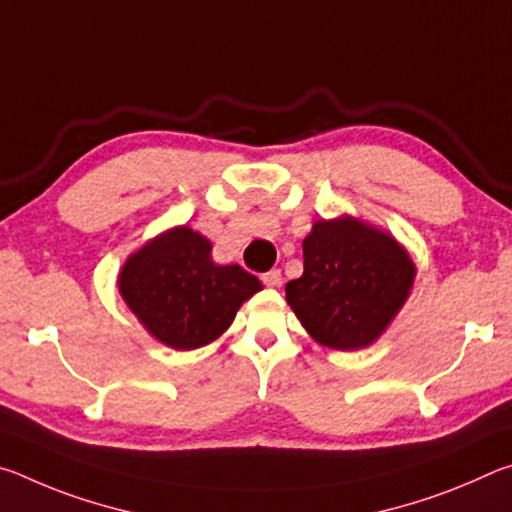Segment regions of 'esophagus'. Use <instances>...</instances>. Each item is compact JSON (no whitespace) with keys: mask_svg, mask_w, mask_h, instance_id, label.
I'll return each instance as SVG.
<instances>
[{"mask_svg":"<svg viewBox=\"0 0 512 512\" xmlns=\"http://www.w3.org/2000/svg\"><path fill=\"white\" fill-rule=\"evenodd\" d=\"M262 282L266 287H280L282 284V271L280 268H271V271L262 275Z\"/></svg>","mask_w":512,"mask_h":512,"instance_id":"34e87169","label":"esophagus"}]
</instances>
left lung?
Instances as JSON below:
<instances>
[{
  "label": "left lung",
  "mask_w": 512,
  "mask_h": 512,
  "mask_svg": "<svg viewBox=\"0 0 512 512\" xmlns=\"http://www.w3.org/2000/svg\"><path fill=\"white\" fill-rule=\"evenodd\" d=\"M305 271L287 284L302 327L334 350L366 348L404 305L415 266L397 241L352 216L316 221L302 241Z\"/></svg>",
  "instance_id": "8db88e82"
}]
</instances>
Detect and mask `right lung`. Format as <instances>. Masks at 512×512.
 Returning <instances> with one entry per match:
<instances>
[{"mask_svg":"<svg viewBox=\"0 0 512 512\" xmlns=\"http://www.w3.org/2000/svg\"><path fill=\"white\" fill-rule=\"evenodd\" d=\"M210 253V241L183 225L146 244L119 273L126 305L173 350L212 343L241 302L262 289L255 275L237 264H214Z\"/></svg>","mask_w":512,"mask_h":512,"instance_id":"1","label":"right lung"}]
</instances>
